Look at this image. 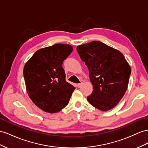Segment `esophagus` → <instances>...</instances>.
I'll return each mask as SVG.
<instances>
[{
	"label": "esophagus",
	"mask_w": 148,
	"mask_h": 148,
	"mask_svg": "<svg viewBox=\"0 0 148 148\" xmlns=\"http://www.w3.org/2000/svg\"><path fill=\"white\" fill-rule=\"evenodd\" d=\"M82 84V82H81V83H79V84H77V87H78V88H81Z\"/></svg>",
	"instance_id": "1"
}]
</instances>
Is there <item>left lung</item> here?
Here are the masks:
<instances>
[{"label": "left lung", "mask_w": 148, "mask_h": 148, "mask_svg": "<svg viewBox=\"0 0 148 148\" xmlns=\"http://www.w3.org/2000/svg\"><path fill=\"white\" fill-rule=\"evenodd\" d=\"M77 51L88 68L93 86L88 102L103 111L114 108L126 92L131 74L124 55L100 41L78 45Z\"/></svg>", "instance_id": "left-lung-1"}]
</instances>
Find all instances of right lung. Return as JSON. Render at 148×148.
<instances>
[{"label": "right lung", "mask_w": 148, "mask_h": 148, "mask_svg": "<svg viewBox=\"0 0 148 148\" xmlns=\"http://www.w3.org/2000/svg\"><path fill=\"white\" fill-rule=\"evenodd\" d=\"M73 47L57 44L37 51L26 62L24 77L29 97L42 110L55 113L68 104L75 87L66 81L62 63Z\"/></svg>", "instance_id": "obj_1"}]
</instances>
